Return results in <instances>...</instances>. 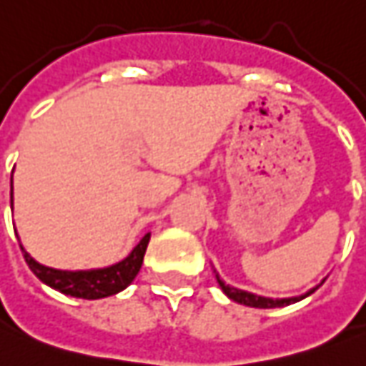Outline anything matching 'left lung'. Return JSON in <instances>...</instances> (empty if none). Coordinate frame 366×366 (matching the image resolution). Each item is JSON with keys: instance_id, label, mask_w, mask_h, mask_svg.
Wrapping results in <instances>:
<instances>
[{"instance_id": "left-lung-1", "label": "left lung", "mask_w": 366, "mask_h": 366, "mask_svg": "<svg viewBox=\"0 0 366 366\" xmlns=\"http://www.w3.org/2000/svg\"><path fill=\"white\" fill-rule=\"evenodd\" d=\"M217 283L219 287L223 289V293L231 299V301H235V303L247 305V307H255V309H274V307H287V305L297 303V301H301L305 297H309L311 293H315V289L311 291H307L301 297H291V299H271V297H259V295L253 293H247V291H241V289H235V287H231V285H227L225 281H221V277L217 274ZM322 283H325V279H322Z\"/></svg>"}]
</instances>
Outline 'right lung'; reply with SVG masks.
<instances>
[{"mask_svg": "<svg viewBox=\"0 0 366 366\" xmlns=\"http://www.w3.org/2000/svg\"><path fill=\"white\" fill-rule=\"evenodd\" d=\"M11 205H14V193H11ZM149 239L151 235L147 233L129 255L119 263L105 267V269H92V271H59V269H51V267L37 263L24 247H21V253H24L27 267L34 271V274L41 283L49 285L51 289L63 295L92 301V299L111 297V295L123 291L125 287H129L131 281L139 273Z\"/></svg>", "mask_w": 366, "mask_h": 366, "instance_id": "add662e5", "label": "right lung"}]
</instances>
